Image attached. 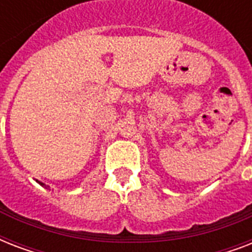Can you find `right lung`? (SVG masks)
Instances as JSON below:
<instances>
[{
  "label": "right lung",
  "mask_w": 252,
  "mask_h": 252,
  "mask_svg": "<svg viewBox=\"0 0 252 252\" xmlns=\"http://www.w3.org/2000/svg\"><path fill=\"white\" fill-rule=\"evenodd\" d=\"M36 182H37V183H39V184H40V186H43V187H45V188L48 187V186H45L44 183H41V182H39V180H36Z\"/></svg>",
  "instance_id": "add662e5"
}]
</instances>
